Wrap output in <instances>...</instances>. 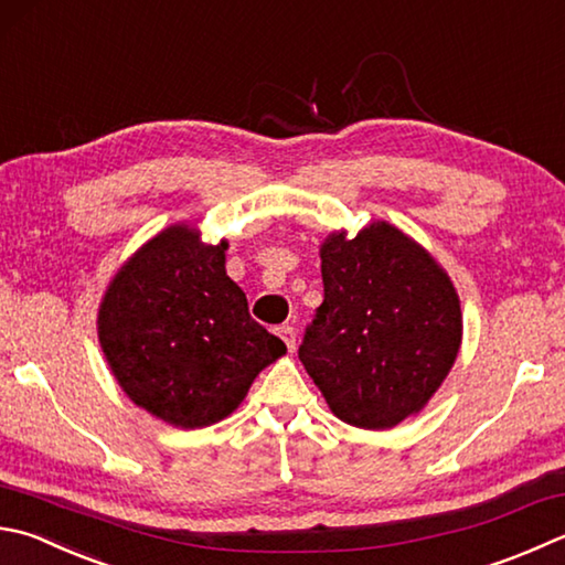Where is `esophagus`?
Masks as SVG:
<instances>
[{
  "mask_svg": "<svg viewBox=\"0 0 565 565\" xmlns=\"http://www.w3.org/2000/svg\"><path fill=\"white\" fill-rule=\"evenodd\" d=\"M278 337L282 339L287 349L295 351V347H297V334H295V329H292L290 324H282V327H278Z\"/></svg>",
  "mask_w": 565,
  "mask_h": 565,
  "instance_id": "obj_1",
  "label": "esophagus"
}]
</instances>
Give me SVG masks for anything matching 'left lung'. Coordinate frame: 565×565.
Here are the masks:
<instances>
[{
	"label": "left lung",
	"instance_id": "8db88e82",
	"mask_svg": "<svg viewBox=\"0 0 565 565\" xmlns=\"http://www.w3.org/2000/svg\"><path fill=\"white\" fill-rule=\"evenodd\" d=\"M324 300L300 361L339 420L388 430L418 415L448 379L462 344L450 275L408 233L374 221L319 246Z\"/></svg>",
	"mask_w": 565,
	"mask_h": 565
}]
</instances>
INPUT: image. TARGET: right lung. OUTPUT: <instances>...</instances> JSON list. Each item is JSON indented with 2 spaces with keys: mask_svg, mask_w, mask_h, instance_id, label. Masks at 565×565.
<instances>
[{
  "mask_svg": "<svg viewBox=\"0 0 565 565\" xmlns=\"http://www.w3.org/2000/svg\"><path fill=\"white\" fill-rule=\"evenodd\" d=\"M226 250V238L211 246L196 226L174 223L117 268L100 300L98 339L115 381L174 428L228 418L287 351L248 315Z\"/></svg>",
  "mask_w": 565,
  "mask_h": 565,
  "instance_id": "obj_1",
  "label": "right lung"
}]
</instances>
